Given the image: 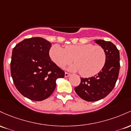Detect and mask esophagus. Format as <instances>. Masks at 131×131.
Masks as SVG:
<instances>
[{
    "instance_id": "34e87169",
    "label": "esophagus",
    "mask_w": 131,
    "mask_h": 131,
    "mask_svg": "<svg viewBox=\"0 0 131 131\" xmlns=\"http://www.w3.org/2000/svg\"><path fill=\"white\" fill-rule=\"evenodd\" d=\"M69 75H70V74L69 73H68V72H65V77H69Z\"/></svg>"
}]
</instances>
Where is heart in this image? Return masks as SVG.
Returning a JSON list of instances; mask_svg holds the SVG:
<instances>
[{
    "instance_id": "obj_1",
    "label": "heart",
    "mask_w": 131,
    "mask_h": 131,
    "mask_svg": "<svg viewBox=\"0 0 131 131\" xmlns=\"http://www.w3.org/2000/svg\"><path fill=\"white\" fill-rule=\"evenodd\" d=\"M49 54L52 61L60 67L70 64L73 59L75 65L70 69L79 71L85 77L99 73L106 61V53L104 48L92 44L69 45L64 48L56 45L51 48Z\"/></svg>"
}]
</instances>
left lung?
<instances>
[{"instance_id":"8db88e82","label":"left lung","mask_w":131,"mask_h":131,"mask_svg":"<svg viewBox=\"0 0 131 131\" xmlns=\"http://www.w3.org/2000/svg\"><path fill=\"white\" fill-rule=\"evenodd\" d=\"M95 42L105 50L106 61L103 69L98 74L89 78H81L80 84L75 91L82 99L96 101L106 97L115 86L120 68L119 52L110 41L102 39Z\"/></svg>"}]
</instances>
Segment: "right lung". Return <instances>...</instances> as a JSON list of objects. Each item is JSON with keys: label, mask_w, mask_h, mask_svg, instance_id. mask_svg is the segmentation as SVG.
I'll list each match as a JSON object with an SVG mask.
<instances>
[{"label": "right lung", "mask_w": 131, "mask_h": 131, "mask_svg": "<svg viewBox=\"0 0 131 131\" xmlns=\"http://www.w3.org/2000/svg\"><path fill=\"white\" fill-rule=\"evenodd\" d=\"M51 44L40 37L26 38L12 50L10 72L18 92L31 100L42 101L53 93L65 72L49 56Z\"/></svg>", "instance_id": "add662e5"}]
</instances>
